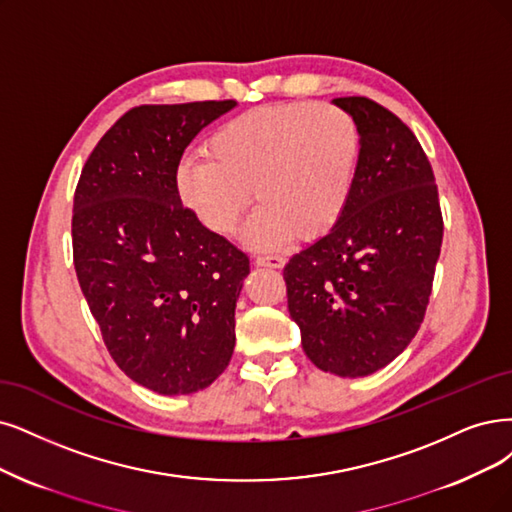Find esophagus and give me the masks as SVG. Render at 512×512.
<instances>
[{"label": "esophagus", "mask_w": 512, "mask_h": 512, "mask_svg": "<svg viewBox=\"0 0 512 512\" xmlns=\"http://www.w3.org/2000/svg\"><path fill=\"white\" fill-rule=\"evenodd\" d=\"M255 263H257V266H263V268H282V266H285V257H278V255H257Z\"/></svg>", "instance_id": "34e87169"}]
</instances>
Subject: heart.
Wrapping results in <instances>:
<instances>
[{"label":"heart","mask_w":512,"mask_h":512,"mask_svg":"<svg viewBox=\"0 0 512 512\" xmlns=\"http://www.w3.org/2000/svg\"><path fill=\"white\" fill-rule=\"evenodd\" d=\"M206 158H183L177 189L185 206L217 236L236 230L259 204L246 240L278 246L312 242L344 215L361 151L350 113L333 103L295 101L257 107L221 124Z\"/></svg>","instance_id":"1"}]
</instances>
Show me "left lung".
<instances>
[{"label": "left lung", "instance_id": "obj_1", "mask_svg": "<svg viewBox=\"0 0 512 512\" xmlns=\"http://www.w3.org/2000/svg\"><path fill=\"white\" fill-rule=\"evenodd\" d=\"M361 151L333 230L285 266L289 314L310 361L339 377L386 367L418 333L441 255L443 215L420 141L367 97L333 99Z\"/></svg>", "mask_w": 512, "mask_h": 512}]
</instances>
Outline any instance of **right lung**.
<instances>
[{"label":"right lung","instance_id":"1","mask_svg":"<svg viewBox=\"0 0 512 512\" xmlns=\"http://www.w3.org/2000/svg\"><path fill=\"white\" fill-rule=\"evenodd\" d=\"M236 101L132 107L92 149L73 196V266L116 365L194 394L230 365L249 257L181 204L177 168Z\"/></svg>","mask_w":512,"mask_h":512}]
</instances>
